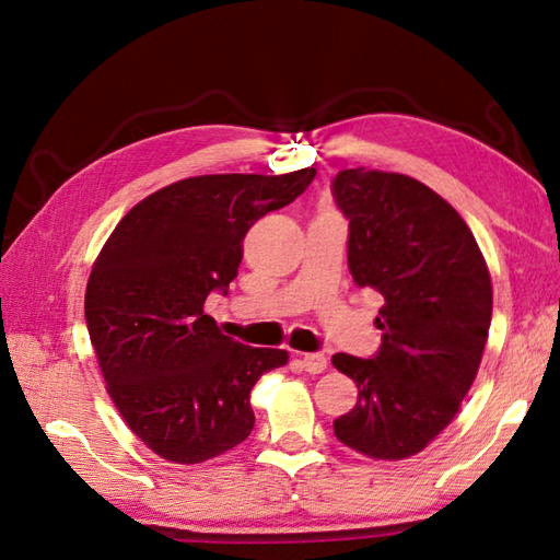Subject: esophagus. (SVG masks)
<instances>
[{"label": "esophagus", "instance_id": "1", "mask_svg": "<svg viewBox=\"0 0 560 560\" xmlns=\"http://www.w3.org/2000/svg\"><path fill=\"white\" fill-rule=\"evenodd\" d=\"M301 363H303V368H305L307 373L317 375V373H323L325 368H327V355L325 353H303L301 355Z\"/></svg>", "mask_w": 560, "mask_h": 560}]
</instances>
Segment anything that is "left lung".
Returning a JSON list of instances; mask_svg holds the SVG:
<instances>
[{
  "label": "left lung",
  "mask_w": 560,
  "mask_h": 560,
  "mask_svg": "<svg viewBox=\"0 0 560 560\" xmlns=\"http://www.w3.org/2000/svg\"><path fill=\"white\" fill-rule=\"evenodd\" d=\"M331 195L349 219L355 287L385 299L371 359H331L359 385L335 435L365 457H411L445 431L477 377L493 311L489 267L459 213L409 175L339 171Z\"/></svg>",
  "instance_id": "1"
}]
</instances>
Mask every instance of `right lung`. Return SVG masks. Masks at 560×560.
I'll return each instance as SVG.
<instances>
[{
    "mask_svg": "<svg viewBox=\"0 0 560 560\" xmlns=\"http://www.w3.org/2000/svg\"><path fill=\"white\" fill-rule=\"evenodd\" d=\"M313 180L315 168L187 177L139 201L103 245L86 287L91 343L117 411L163 459L207 462L253 433L249 389L289 353L225 337L205 301L229 293L249 225Z\"/></svg>",
    "mask_w": 560,
    "mask_h": 560,
    "instance_id": "add662e5",
    "label": "right lung"
}]
</instances>
